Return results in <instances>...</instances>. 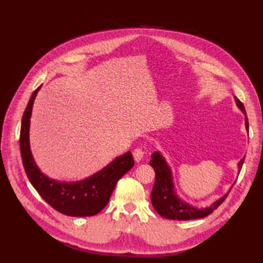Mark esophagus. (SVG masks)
<instances>
[{"label":"esophagus","instance_id":"1","mask_svg":"<svg viewBox=\"0 0 263 263\" xmlns=\"http://www.w3.org/2000/svg\"><path fill=\"white\" fill-rule=\"evenodd\" d=\"M133 158H135L136 161H140L143 158V150L140 148L133 150Z\"/></svg>","mask_w":263,"mask_h":263}]
</instances>
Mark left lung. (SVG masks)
Listing matches in <instances>:
<instances>
[{"label":"left lung","instance_id":"left-lung-1","mask_svg":"<svg viewBox=\"0 0 263 263\" xmlns=\"http://www.w3.org/2000/svg\"><path fill=\"white\" fill-rule=\"evenodd\" d=\"M235 102H236L237 107L241 109L243 111V114L245 115V127H247V130L249 131V121L247 117V113H245L244 105L239 102L237 97H235ZM244 158L245 157H243L241 160H239L238 171H241L242 168ZM150 165H152V167L156 173L155 184H154L152 194H150L152 203L154 205L155 210L157 211L161 217L167 218V219L191 220V219H198V218L206 217L215 209H217L222 202H224V200L226 199L228 194L226 193L225 195H222L220 199L215 201V202L210 206L198 209L191 204L184 202L183 200H181L177 197L174 190V183H173L172 171L170 168L168 164L166 163L165 158L161 156L159 152H155L152 155Z\"/></svg>","mask_w":263,"mask_h":263}]
</instances>
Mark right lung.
Returning <instances> with one entry per match:
<instances>
[{"mask_svg": "<svg viewBox=\"0 0 263 263\" xmlns=\"http://www.w3.org/2000/svg\"><path fill=\"white\" fill-rule=\"evenodd\" d=\"M39 89L32 92L21 121L20 152L26 174L39 195L61 214L71 217L97 215L108 203L116 183L135 165L132 154L127 152L116 157L102 171L82 181L60 182L46 176L36 165L29 143L31 110Z\"/></svg>", "mask_w": 263, "mask_h": 263, "instance_id": "obj_1", "label": "right lung"}]
</instances>
